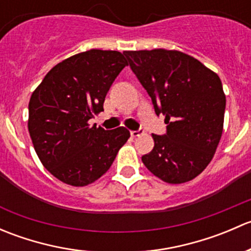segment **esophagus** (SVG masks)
I'll return each instance as SVG.
<instances>
[{"instance_id": "34e87169", "label": "esophagus", "mask_w": 251, "mask_h": 251, "mask_svg": "<svg viewBox=\"0 0 251 251\" xmlns=\"http://www.w3.org/2000/svg\"><path fill=\"white\" fill-rule=\"evenodd\" d=\"M142 132H143V131L142 130H138V131H131V136H132V137H138V136H141L142 135Z\"/></svg>"}]
</instances>
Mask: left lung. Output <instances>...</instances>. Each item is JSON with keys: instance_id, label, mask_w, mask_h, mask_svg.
<instances>
[{"instance_id": "8db88e82", "label": "left lung", "mask_w": 251, "mask_h": 251, "mask_svg": "<svg viewBox=\"0 0 251 251\" xmlns=\"http://www.w3.org/2000/svg\"><path fill=\"white\" fill-rule=\"evenodd\" d=\"M130 67L151 96L166 135H151L154 148L142 156L166 183L196 178L209 165L224 131L226 96L219 75L192 55L175 50H125Z\"/></svg>"}]
</instances>
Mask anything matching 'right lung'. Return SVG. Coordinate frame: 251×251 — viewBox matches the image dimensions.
Returning <instances> with one entry per match:
<instances>
[{
	"label": "right lung",
	"mask_w": 251,
	"mask_h": 251,
	"mask_svg": "<svg viewBox=\"0 0 251 251\" xmlns=\"http://www.w3.org/2000/svg\"><path fill=\"white\" fill-rule=\"evenodd\" d=\"M127 65L118 50H90L53 67L29 102L30 137L42 165L74 187L97 181L130 138L125 127L105 131L88 120L103 111L111 83Z\"/></svg>",
	"instance_id": "right-lung-1"
}]
</instances>
